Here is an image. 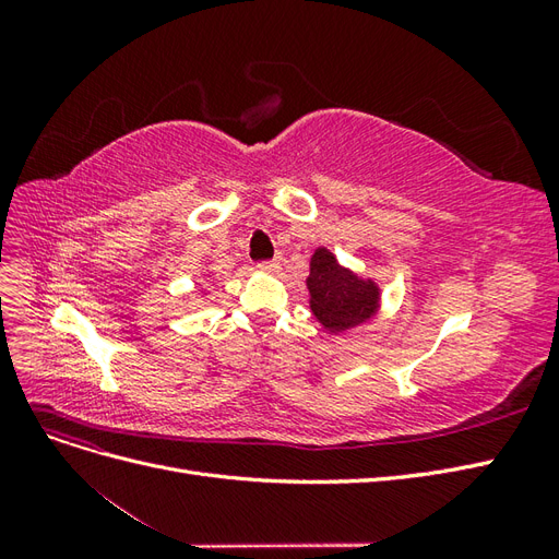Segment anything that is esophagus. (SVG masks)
<instances>
[{
  "instance_id": "obj_1",
  "label": "esophagus",
  "mask_w": 559,
  "mask_h": 559,
  "mask_svg": "<svg viewBox=\"0 0 559 559\" xmlns=\"http://www.w3.org/2000/svg\"><path fill=\"white\" fill-rule=\"evenodd\" d=\"M259 267L263 270V273H280L282 261H280V259H273V261H263V263H259Z\"/></svg>"
}]
</instances>
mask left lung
<instances>
[{
	"mask_svg": "<svg viewBox=\"0 0 559 559\" xmlns=\"http://www.w3.org/2000/svg\"><path fill=\"white\" fill-rule=\"evenodd\" d=\"M310 310L329 333H345L373 319L380 308L376 280L354 273L326 247H317L310 259Z\"/></svg>",
	"mask_w": 559,
	"mask_h": 559,
	"instance_id": "8db88e82",
	"label": "left lung"
}]
</instances>
